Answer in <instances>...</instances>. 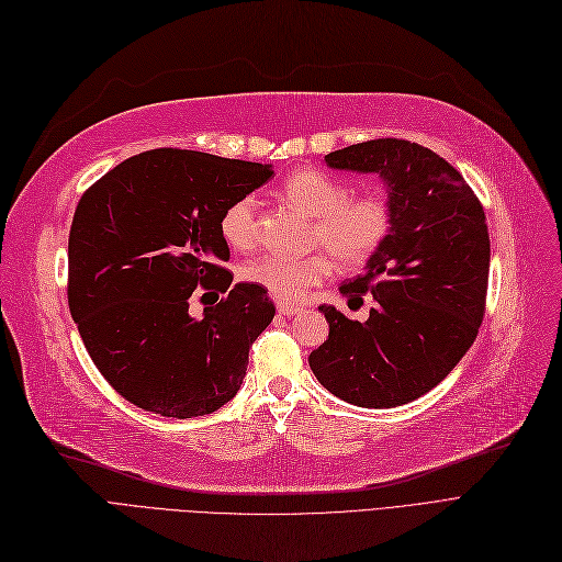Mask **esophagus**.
Listing matches in <instances>:
<instances>
[{"label":"esophagus","instance_id":"34e87169","mask_svg":"<svg viewBox=\"0 0 562 562\" xmlns=\"http://www.w3.org/2000/svg\"><path fill=\"white\" fill-rule=\"evenodd\" d=\"M301 311H303L301 305L286 303V301H280V303H278V313H280V315H284V317H294V315H299Z\"/></svg>","mask_w":562,"mask_h":562}]
</instances>
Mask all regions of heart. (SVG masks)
<instances>
[{
    "label": "heart",
    "mask_w": 562,
    "mask_h": 562,
    "mask_svg": "<svg viewBox=\"0 0 562 562\" xmlns=\"http://www.w3.org/2000/svg\"><path fill=\"white\" fill-rule=\"evenodd\" d=\"M280 193L289 203L315 216L313 240L324 245L340 263L359 266L383 247L392 228V203L383 191L348 198L350 189L340 179L313 168L289 175ZM257 198L243 195L233 201L220 220V233L228 247L251 249L259 238ZM327 251L305 257L261 255L243 268L247 282L263 286L280 301H301L307 289L331 273Z\"/></svg>",
    "instance_id": "heart-1"
}]
</instances>
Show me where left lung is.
<instances>
[{"label":"left lung","mask_w":562,"mask_h":562,"mask_svg":"<svg viewBox=\"0 0 562 562\" xmlns=\"http://www.w3.org/2000/svg\"><path fill=\"white\" fill-rule=\"evenodd\" d=\"M324 160L383 179L392 228L364 276L340 286L373 294L369 319L319 305L329 338L307 361L342 402L402 406L437 387L476 340L491 270L483 205L448 160L408 139H369Z\"/></svg>","instance_id":"left-lung-1"}]
</instances>
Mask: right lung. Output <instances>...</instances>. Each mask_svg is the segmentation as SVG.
I'll use <instances>...</instances> for the list:
<instances>
[{
  "label": "right lung",
  "mask_w": 562,
  "mask_h": 562,
  "mask_svg": "<svg viewBox=\"0 0 562 562\" xmlns=\"http://www.w3.org/2000/svg\"><path fill=\"white\" fill-rule=\"evenodd\" d=\"M270 177L261 162L151 149L81 195L67 247L69 313L123 400L184 420L238 394L276 305L263 286L231 284L220 220ZM201 285L227 296L195 321L188 301Z\"/></svg>",
  "instance_id": "add662e5"
}]
</instances>
